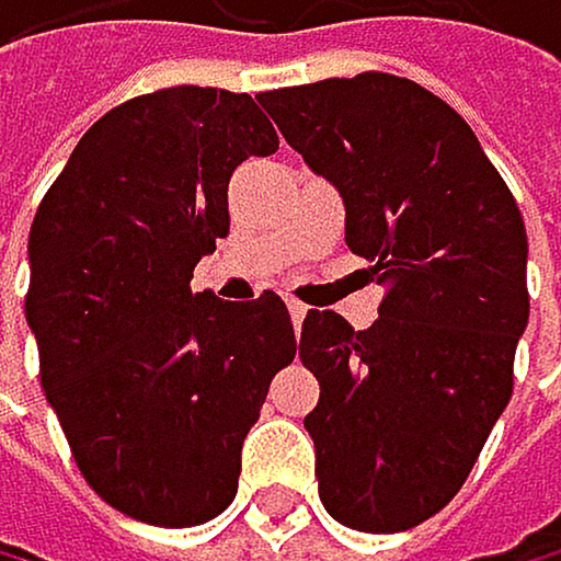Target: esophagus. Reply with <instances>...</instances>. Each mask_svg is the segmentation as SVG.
I'll return each instance as SVG.
<instances>
[{
  "mask_svg": "<svg viewBox=\"0 0 561 561\" xmlns=\"http://www.w3.org/2000/svg\"><path fill=\"white\" fill-rule=\"evenodd\" d=\"M287 312H291V323H295V327H301V319H305V312H309V309H305V305H301V301H295V298H287Z\"/></svg>",
  "mask_w": 561,
  "mask_h": 561,
  "instance_id": "obj_1",
  "label": "esophagus"
}]
</instances>
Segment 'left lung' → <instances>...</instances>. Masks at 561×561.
Here are the masks:
<instances>
[{
    "instance_id": "left-lung-1",
    "label": "left lung",
    "mask_w": 561,
    "mask_h": 561,
    "mask_svg": "<svg viewBox=\"0 0 561 561\" xmlns=\"http://www.w3.org/2000/svg\"><path fill=\"white\" fill-rule=\"evenodd\" d=\"M266 115L344 199V242L390 287L354 330L312 309L298 358L319 499L336 524L408 530L460 492L513 393L527 330V231L471 126L390 72L260 94Z\"/></svg>"
}]
</instances>
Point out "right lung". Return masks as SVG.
Here are the masks:
<instances>
[{
    "label": "right lung",
    "instance_id": "1",
    "mask_svg": "<svg viewBox=\"0 0 561 561\" xmlns=\"http://www.w3.org/2000/svg\"><path fill=\"white\" fill-rule=\"evenodd\" d=\"M280 139L249 94L168 87L83 133L31 225L27 327L77 467L158 527L228 510L270 379L295 358L284 301H220L193 270L228 234V182Z\"/></svg>",
    "mask_w": 561,
    "mask_h": 561
}]
</instances>
